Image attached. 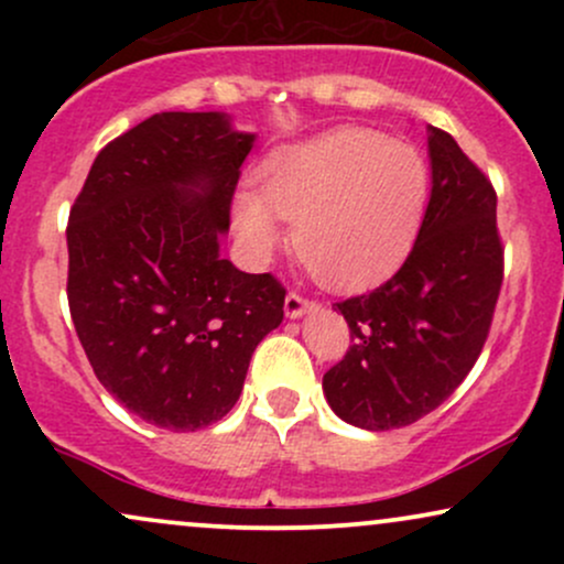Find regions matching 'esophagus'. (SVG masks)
Masks as SVG:
<instances>
[{
    "label": "esophagus",
    "instance_id": "obj_1",
    "mask_svg": "<svg viewBox=\"0 0 564 564\" xmlns=\"http://www.w3.org/2000/svg\"><path fill=\"white\" fill-rule=\"evenodd\" d=\"M318 307L313 300H307V296H302L300 291H289L286 294V302H283V310H286L289 318H300V315L307 313V310Z\"/></svg>",
    "mask_w": 564,
    "mask_h": 564
}]
</instances>
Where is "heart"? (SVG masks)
<instances>
[{
    "label": "heart",
    "instance_id": "heart-1",
    "mask_svg": "<svg viewBox=\"0 0 564 564\" xmlns=\"http://www.w3.org/2000/svg\"><path fill=\"white\" fill-rule=\"evenodd\" d=\"M260 191L232 196V225L257 260L283 243L321 283L364 289L392 275L422 232L432 174L424 153L373 129L341 127L283 145L257 170Z\"/></svg>",
    "mask_w": 564,
    "mask_h": 564
}]
</instances>
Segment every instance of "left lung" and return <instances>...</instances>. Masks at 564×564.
<instances>
[{
  "mask_svg": "<svg viewBox=\"0 0 564 564\" xmlns=\"http://www.w3.org/2000/svg\"><path fill=\"white\" fill-rule=\"evenodd\" d=\"M426 138L432 196L416 246L390 281L336 302L349 347L323 392L336 416L373 432L419 422L467 379L503 283L494 183L448 132Z\"/></svg>",
  "mask_w": 564,
  "mask_h": 564,
  "instance_id": "obj_1",
  "label": "left lung"
}]
</instances>
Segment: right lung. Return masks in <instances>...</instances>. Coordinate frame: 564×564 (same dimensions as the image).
Instances as JSON below:
<instances>
[{"mask_svg":"<svg viewBox=\"0 0 564 564\" xmlns=\"http://www.w3.org/2000/svg\"><path fill=\"white\" fill-rule=\"evenodd\" d=\"M254 134L153 113L97 153L68 215V310L100 384L142 422L196 432L236 405L286 289L219 260Z\"/></svg>","mask_w":564,"mask_h":564,"instance_id":"1","label":"right lung"}]
</instances>
